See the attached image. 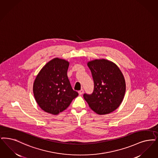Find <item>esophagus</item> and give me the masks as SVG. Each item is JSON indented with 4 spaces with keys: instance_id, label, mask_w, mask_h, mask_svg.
I'll list each match as a JSON object with an SVG mask.
<instances>
[{
    "instance_id": "34e87169",
    "label": "esophagus",
    "mask_w": 158,
    "mask_h": 158,
    "mask_svg": "<svg viewBox=\"0 0 158 158\" xmlns=\"http://www.w3.org/2000/svg\"><path fill=\"white\" fill-rule=\"evenodd\" d=\"M78 93H79V95H82L83 93H84V90H83V89H81V90H79V92H78Z\"/></svg>"
}]
</instances>
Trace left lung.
I'll return each instance as SVG.
<instances>
[{"instance_id":"left-lung-1","label":"left lung","mask_w":158,"mask_h":158,"mask_svg":"<svg viewBox=\"0 0 158 158\" xmlns=\"http://www.w3.org/2000/svg\"><path fill=\"white\" fill-rule=\"evenodd\" d=\"M94 81L92 95L84 94L89 106L98 114H110L120 106L126 91V83L119 68L105 59L87 63Z\"/></svg>"}]
</instances>
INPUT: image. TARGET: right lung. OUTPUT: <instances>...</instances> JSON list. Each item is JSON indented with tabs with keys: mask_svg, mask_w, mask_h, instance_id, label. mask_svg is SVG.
Returning <instances> with one entry per match:
<instances>
[{
	"mask_svg": "<svg viewBox=\"0 0 158 158\" xmlns=\"http://www.w3.org/2000/svg\"><path fill=\"white\" fill-rule=\"evenodd\" d=\"M69 65L66 60L54 58L44 65L35 78L33 86L35 99L47 113L59 114L78 96L72 88L67 75Z\"/></svg>",
	"mask_w": 158,
	"mask_h": 158,
	"instance_id": "obj_1",
	"label": "right lung"
}]
</instances>
